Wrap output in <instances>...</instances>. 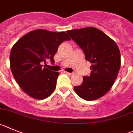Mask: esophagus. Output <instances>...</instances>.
I'll use <instances>...</instances> for the list:
<instances>
[{"label":"esophagus","mask_w":133,"mask_h":133,"mask_svg":"<svg viewBox=\"0 0 133 133\" xmlns=\"http://www.w3.org/2000/svg\"><path fill=\"white\" fill-rule=\"evenodd\" d=\"M64 74H68V75H72V74H73V73L67 72V71H64Z\"/></svg>","instance_id":"34e87169"}]
</instances>
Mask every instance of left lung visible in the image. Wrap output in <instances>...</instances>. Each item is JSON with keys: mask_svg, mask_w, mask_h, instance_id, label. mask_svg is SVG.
I'll list each match as a JSON object with an SVG mask.
<instances>
[{"mask_svg": "<svg viewBox=\"0 0 133 133\" xmlns=\"http://www.w3.org/2000/svg\"><path fill=\"white\" fill-rule=\"evenodd\" d=\"M83 51L91 65L89 76H83V83L74 87L77 95L86 101L105 95L114 84L121 68L119 47L102 31L93 27L67 31Z\"/></svg>", "mask_w": 133, "mask_h": 133, "instance_id": "left-lung-1", "label": "left lung"}]
</instances>
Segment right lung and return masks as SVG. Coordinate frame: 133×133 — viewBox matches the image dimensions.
<instances>
[{
  "mask_svg": "<svg viewBox=\"0 0 133 133\" xmlns=\"http://www.w3.org/2000/svg\"><path fill=\"white\" fill-rule=\"evenodd\" d=\"M71 40L64 32L38 29L19 39L10 54V69L14 79L24 92L36 99L50 96L56 87L59 72L43 68L48 60L54 63V56L59 46Z\"/></svg>",
  "mask_w": 133,
  "mask_h": 133,
  "instance_id": "add662e5",
  "label": "right lung"
}]
</instances>
